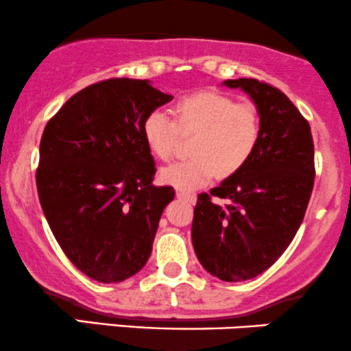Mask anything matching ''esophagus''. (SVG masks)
I'll return each instance as SVG.
<instances>
[{
    "label": "esophagus",
    "instance_id": "esophagus-1",
    "mask_svg": "<svg viewBox=\"0 0 351 351\" xmlns=\"http://www.w3.org/2000/svg\"><path fill=\"white\" fill-rule=\"evenodd\" d=\"M176 196H178L180 199H186V201H189V202H196V194H193V193L176 191Z\"/></svg>",
    "mask_w": 351,
    "mask_h": 351
}]
</instances>
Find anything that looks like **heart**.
Returning a JSON list of instances; mask_svg holds the SVG:
<instances>
[{
    "instance_id": "heart-1",
    "label": "heart",
    "mask_w": 351,
    "mask_h": 351,
    "mask_svg": "<svg viewBox=\"0 0 351 351\" xmlns=\"http://www.w3.org/2000/svg\"><path fill=\"white\" fill-rule=\"evenodd\" d=\"M180 129L196 130L191 142L194 157L160 170V181L173 188L193 191L214 176H230L247 165L260 141V117L250 104H235L214 91L194 93L175 106ZM176 122L162 109L143 119L142 135L160 160L171 158L176 143Z\"/></svg>"
}]
</instances>
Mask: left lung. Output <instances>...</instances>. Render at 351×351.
<instances>
[{"label": "left lung", "mask_w": 351, "mask_h": 351, "mask_svg": "<svg viewBox=\"0 0 351 351\" xmlns=\"http://www.w3.org/2000/svg\"><path fill=\"white\" fill-rule=\"evenodd\" d=\"M222 84L250 96L260 141L242 170L197 196L191 239L206 271L237 282L268 269L293 242L314 186V142L309 122L278 88L253 78Z\"/></svg>", "instance_id": "obj_1"}]
</instances>
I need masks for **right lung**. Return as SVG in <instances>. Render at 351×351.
<instances>
[{"label":"right lung","instance_id":"right-lung-1","mask_svg":"<svg viewBox=\"0 0 351 351\" xmlns=\"http://www.w3.org/2000/svg\"><path fill=\"white\" fill-rule=\"evenodd\" d=\"M171 99L149 80L112 78L71 96L45 125L36 173L42 210L63 253L95 281H124L149 260L175 189L152 183L142 124Z\"/></svg>","mask_w":351,"mask_h":351}]
</instances>
